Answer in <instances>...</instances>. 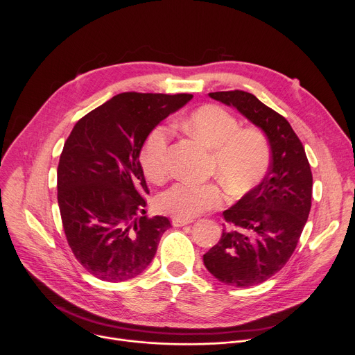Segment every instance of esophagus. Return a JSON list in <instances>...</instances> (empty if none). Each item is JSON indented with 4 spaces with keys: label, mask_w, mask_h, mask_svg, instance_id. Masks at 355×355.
<instances>
[{
    "label": "esophagus",
    "mask_w": 355,
    "mask_h": 355,
    "mask_svg": "<svg viewBox=\"0 0 355 355\" xmlns=\"http://www.w3.org/2000/svg\"><path fill=\"white\" fill-rule=\"evenodd\" d=\"M189 223H192L191 219H177V218L173 219V226H175V227L187 226V225H189Z\"/></svg>",
    "instance_id": "34e87169"
}]
</instances>
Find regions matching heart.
<instances>
[{
    "instance_id": "b5f03b06",
    "label": "heart",
    "mask_w": 355,
    "mask_h": 355,
    "mask_svg": "<svg viewBox=\"0 0 355 355\" xmlns=\"http://www.w3.org/2000/svg\"><path fill=\"white\" fill-rule=\"evenodd\" d=\"M187 129L211 153V174L219 175L234 193L257 185L271 162V146L259 128H240L239 119L219 105H205L191 112ZM171 129L159 125L150 130L141 150L140 164L153 182L166 178L170 166ZM226 199L218 182H177L162 192L157 209L177 219H192L202 212L219 208Z\"/></svg>"
}]
</instances>
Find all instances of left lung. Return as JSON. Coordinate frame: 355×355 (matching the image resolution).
<instances>
[{"mask_svg":"<svg viewBox=\"0 0 355 355\" xmlns=\"http://www.w3.org/2000/svg\"><path fill=\"white\" fill-rule=\"evenodd\" d=\"M209 96L261 128L271 146L267 175L223 212L222 237L204 254L215 278L247 288L267 281L291 259L311 212L313 177L302 141L282 115L245 91Z\"/></svg>","mask_w":355,"mask_h":355,"instance_id":"left-lung-1","label":"left lung"}]
</instances>
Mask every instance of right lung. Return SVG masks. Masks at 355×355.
Instances as JSON below:
<instances>
[{"mask_svg": "<svg viewBox=\"0 0 355 355\" xmlns=\"http://www.w3.org/2000/svg\"><path fill=\"white\" fill-rule=\"evenodd\" d=\"M191 94L122 92L73 128L58 167V202L67 243L95 278L122 282L153 260L166 216L146 215L141 146Z\"/></svg>", "mask_w": 355, "mask_h": 355, "instance_id": "obj_1", "label": "right lung"}]
</instances>
